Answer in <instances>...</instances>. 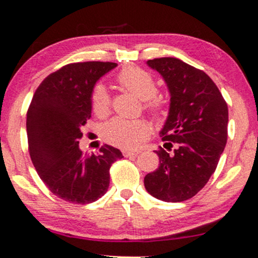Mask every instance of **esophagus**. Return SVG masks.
I'll return each mask as SVG.
<instances>
[{
    "mask_svg": "<svg viewBox=\"0 0 258 258\" xmlns=\"http://www.w3.org/2000/svg\"><path fill=\"white\" fill-rule=\"evenodd\" d=\"M122 153L125 157H132V156L138 155V153H140V151H138V150H136V151H128V150H126V151H123Z\"/></svg>",
    "mask_w": 258,
    "mask_h": 258,
    "instance_id": "34e87169",
    "label": "esophagus"
}]
</instances>
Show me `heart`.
<instances>
[{"label": "heart", "instance_id": "1", "mask_svg": "<svg viewBox=\"0 0 258 258\" xmlns=\"http://www.w3.org/2000/svg\"><path fill=\"white\" fill-rule=\"evenodd\" d=\"M116 82L123 89L128 90L142 101H148L145 107L153 114L162 112L158 100H153L157 94V84L153 77L145 70L136 67H127L116 76ZM153 100H151V99ZM91 108L99 116L108 113L110 99L106 88L96 84L91 90ZM102 136L107 143L121 149H133L138 146L150 133L149 123L144 120H127L114 118L102 126Z\"/></svg>", "mask_w": 258, "mask_h": 258}]
</instances>
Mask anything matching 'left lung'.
I'll use <instances>...</instances> for the list:
<instances>
[{
	"label": "left lung",
	"mask_w": 258,
	"mask_h": 258,
	"mask_svg": "<svg viewBox=\"0 0 258 258\" xmlns=\"http://www.w3.org/2000/svg\"><path fill=\"white\" fill-rule=\"evenodd\" d=\"M158 71L170 93L167 121L156 153L159 167L145 176L149 194L165 202L197 195L216 171L227 142L229 109L207 74L172 57L146 61Z\"/></svg>",
	"instance_id": "obj_1"
}]
</instances>
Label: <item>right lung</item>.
<instances>
[{"label":"right lung","instance_id":"right-lung-1","mask_svg":"<svg viewBox=\"0 0 258 258\" xmlns=\"http://www.w3.org/2000/svg\"><path fill=\"white\" fill-rule=\"evenodd\" d=\"M110 61L68 64L45 78L27 110L28 150L38 175L56 197L73 204L99 200L109 185V168L122 158L105 144L97 155L81 151V127L91 116L90 95Z\"/></svg>","mask_w":258,"mask_h":258}]
</instances>
